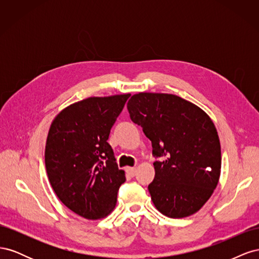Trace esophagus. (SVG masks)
Segmentation results:
<instances>
[{
  "instance_id": "esophagus-1",
  "label": "esophagus",
  "mask_w": 259,
  "mask_h": 259,
  "mask_svg": "<svg viewBox=\"0 0 259 259\" xmlns=\"http://www.w3.org/2000/svg\"><path fill=\"white\" fill-rule=\"evenodd\" d=\"M126 171L128 173V175H131L133 177L136 174V168L135 167H126Z\"/></svg>"
}]
</instances>
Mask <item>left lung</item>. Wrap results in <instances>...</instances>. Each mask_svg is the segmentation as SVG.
<instances>
[{"mask_svg": "<svg viewBox=\"0 0 259 259\" xmlns=\"http://www.w3.org/2000/svg\"><path fill=\"white\" fill-rule=\"evenodd\" d=\"M132 121L151 140L155 176L148 186L155 207L170 218L198 211L216 188L221 143L209 116L171 94L139 93L127 103Z\"/></svg>", "mask_w": 259, "mask_h": 259, "instance_id": "8db88e82", "label": "left lung"}]
</instances>
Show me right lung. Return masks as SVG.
<instances>
[{
  "mask_svg": "<svg viewBox=\"0 0 259 259\" xmlns=\"http://www.w3.org/2000/svg\"><path fill=\"white\" fill-rule=\"evenodd\" d=\"M130 96L77 101L51 125L45 147L50 183L59 200L84 218L99 219L110 213L125 182L107 140Z\"/></svg>",
  "mask_w": 259,
  "mask_h": 259,
  "instance_id": "add662e5",
  "label": "right lung"
}]
</instances>
